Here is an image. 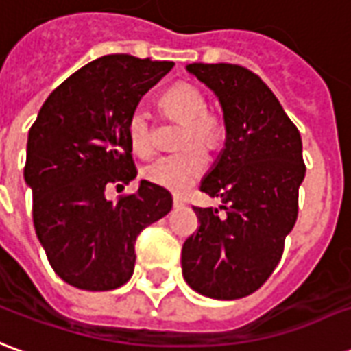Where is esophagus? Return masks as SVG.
I'll use <instances>...</instances> for the list:
<instances>
[{"mask_svg":"<svg viewBox=\"0 0 351 351\" xmlns=\"http://www.w3.org/2000/svg\"><path fill=\"white\" fill-rule=\"evenodd\" d=\"M185 206V200L181 196H173V208H183Z\"/></svg>","mask_w":351,"mask_h":351,"instance_id":"obj_1","label":"esophagus"}]
</instances>
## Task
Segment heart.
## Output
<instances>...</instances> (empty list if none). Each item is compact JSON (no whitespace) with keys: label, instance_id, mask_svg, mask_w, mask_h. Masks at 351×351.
Returning <instances> with one entry per match:
<instances>
[{"label":"heart","instance_id":"heart-1","mask_svg":"<svg viewBox=\"0 0 351 351\" xmlns=\"http://www.w3.org/2000/svg\"><path fill=\"white\" fill-rule=\"evenodd\" d=\"M162 106L166 113L185 124L181 130V145L195 139L198 144L183 147L181 151L162 155L145 166V178L160 187L181 193L191 187L206 168H208V155L206 149L200 145H213L219 140L221 123L208 111V101L196 86L180 83L166 90L162 96ZM128 141L132 151L138 156H151L155 151V138H153V119L143 106H138L128 117L126 126Z\"/></svg>","mask_w":351,"mask_h":351}]
</instances>
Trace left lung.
I'll return each mask as SVG.
<instances>
[{
	"mask_svg": "<svg viewBox=\"0 0 351 351\" xmlns=\"http://www.w3.org/2000/svg\"><path fill=\"white\" fill-rule=\"evenodd\" d=\"M187 71L219 98L227 138L200 183L225 213L195 208L200 227L183 243V278L204 297L242 299L274 272L295 227L306 173L302 141L253 71L236 64H189Z\"/></svg>",
	"mask_w": 351,
	"mask_h": 351,
	"instance_id": "8db88e82",
	"label": "left lung"
}]
</instances>
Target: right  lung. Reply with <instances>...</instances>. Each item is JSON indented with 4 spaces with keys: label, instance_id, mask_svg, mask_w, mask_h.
Masks as SVG:
<instances>
[{
    "label": "right lung",
    "instance_id": "obj_1",
    "mask_svg": "<svg viewBox=\"0 0 351 351\" xmlns=\"http://www.w3.org/2000/svg\"><path fill=\"white\" fill-rule=\"evenodd\" d=\"M173 62L108 54L51 92L28 134L24 181L34 227L52 270L77 289L111 291L134 274L141 230L171 210V195L140 181L136 195L106 198L136 178L128 117Z\"/></svg>",
    "mask_w": 351,
    "mask_h": 351
}]
</instances>
